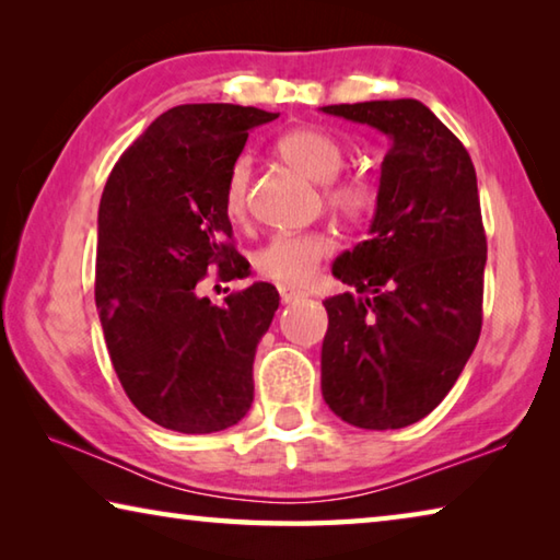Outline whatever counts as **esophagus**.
I'll list each match as a JSON object with an SVG mask.
<instances>
[{
    "label": "esophagus",
    "mask_w": 560,
    "mask_h": 560,
    "mask_svg": "<svg viewBox=\"0 0 560 560\" xmlns=\"http://www.w3.org/2000/svg\"><path fill=\"white\" fill-rule=\"evenodd\" d=\"M279 296H281V303H293V301H299V299L306 296V293L291 289V287H279Z\"/></svg>",
    "instance_id": "esophagus-1"
}]
</instances>
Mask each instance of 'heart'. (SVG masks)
Segmentation results:
<instances>
[{
  "instance_id": "heart-1",
  "label": "heart",
  "mask_w": 560,
  "mask_h": 560,
  "mask_svg": "<svg viewBox=\"0 0 560 560\" xmlns=\"http://www.w3.org/2000/svg\"><path fill=\"white\" fill-rule=\"evenodd\" d=\"M277 153L296 173L324 185V197L330 210L346 220H363L371 214L381 197L377 177L368 170H348L346 148L336 136L320 128H293L277 140ZM246 189H249V160H234L226 175L222 205L230 220L240 222L246 214ZM336 249L334 236L326 232L279 234L261 246L254 267L264 279L283 287H303L314 279L320 261Z\"/></svg>"
}]
</instances>
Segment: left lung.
I'll list each match as a JSON object with an SVG mask.
<instances>
[{
    "label": "left lung",
    "instance_id": "left-lung-1",
    "mask_svg": "<svg viewBox=\"0 0 560 560\" xmlns=\"http://www.w3.org/2000/svg\"><path fill=\"white\" fill-rule=\"evenodd\" d=\"M393 140L368 240L334 264L320 390L340 420L400 430L457 383L481 334L487 234L459 138L415 98L324 106Z\"/></svg>",
    "mask_w": 560,
    "mask_h": 560
}]
</instances>
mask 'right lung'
<instances>
[{
	"mask_svg": "<svg viewBox=\"0 0 560 560\" xmlns=\"http://www.w3.org/2000/svg\"><path fill=\"white\" fill-rule=\"evenodd\" d=\"M279 118L232 103L165 110L120 155L98 207L96 306L130 402L165 430L232 428L254 400V353L279 308L257 281L224 299L200 281L249 277L222 195L249 130Z\"/></svg>",
	"mask_w": 560,
	"mask_h": 560,
	"instance_id": "right-lung-1",
	"label": "right lung"
}]
</instances>
